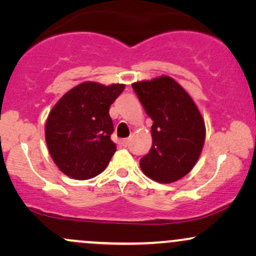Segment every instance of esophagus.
Returning a JSON list of instances; mask_svg holds the SVG:
<instances>
[{
    "mask_svg": "<svg viewBox=\"0 0 256 256\" xmlns=\"http://www.w3.org/2000/svg\"><path fill=\"white\" fill-rule=\"evenodd\" d=\"M120 146H128V140H120Z\"/></svg>",
    "mask_w": 256,
    "mask_h": 256,
    "instance_id": "esophagus-1",
    "label": "esophagus"
}]
</instances>
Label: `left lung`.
<instances>
[{
    "label": "left lung",
    "instance_id": "8db88e82",
    "mask_svg": "<svg viewBox=\"0 0 256 256\" xmlns=\"http://www.w3.org/2000/svg\"><path fill=\"white\" fill-rule=\"evenodd\" d=\"M132 88L152 120V146L140 158V168L160 183L178 180L192 171L201 154L204 119L192 98L172 78L138 82Z\"/></svg>",
    "mask_w": 256,
    "mask_h": 256
}]
</instances>
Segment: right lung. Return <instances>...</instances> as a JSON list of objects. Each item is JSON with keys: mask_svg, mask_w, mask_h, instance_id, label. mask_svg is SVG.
I'll list each match as a JSON object with an SVG mask.
<instances>
[{"mask_svg": "<svg viewBox=\"0 0 256 256\" xmlns=\"http://www.w3.org/2000/svg\"><path fill=\"white\" fill-rule=\"evenodd\" d=\"M124 89L86 82L58 100L46 120V140L61 172L84 180L104 171L116 150L110 108Z\"/></svg>", "mask_w": 256, "mask_h": 256, "instance_id": "add662e5", "label": "right lung"}]
</instances>
